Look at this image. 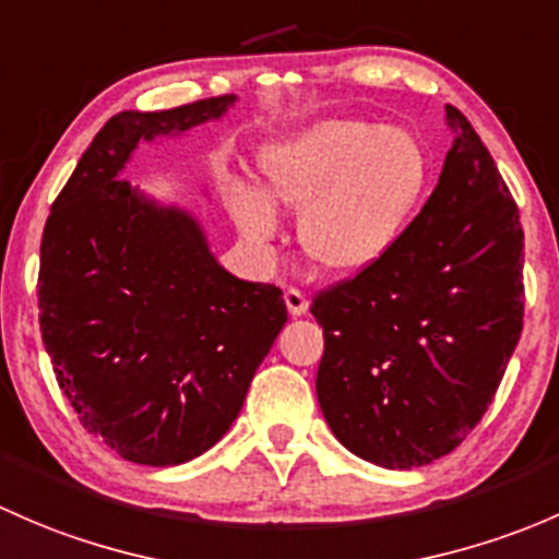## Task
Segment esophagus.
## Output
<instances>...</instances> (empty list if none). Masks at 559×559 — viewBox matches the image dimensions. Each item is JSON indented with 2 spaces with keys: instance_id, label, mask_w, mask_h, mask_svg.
I'll list each match as a JSON object with an SVG mask.
<instances>
[{
  "instance_id": "1",
  "label": "esophagus",
  "mask_w": 559,
  "mask_h": 559,
  "mask_svg": "<svg viewBox=\"0 0 559 559\" xmlns=\"http://www.w3.org/2000/svg\"><path fill=\"white\" fill-rule=\"evenodd\" d=\"M285 304H287V312H290L293 318H301V314L309 312V298L304 296L301 290H296V287L285 290Z\"/></svg>"
}]
</instances>
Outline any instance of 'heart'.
I'll list each match as a JSON object with an SVG mask.
<instances>
[{
	"mask_svg": "<svg viewBox=\"0 0 559 559\" xmlns=\"http://www.w3.org/2000/svg\"><path fill=\"white\" fill-rule=\"evenodd\" d=\"M430 153L414 131L358 118H325L258 155L261 193L231 188L241 237L266 245L274 210L298 215V245L331 277H355L395 247L430 186Z\"/></svg>",
	"mask_w": 559,
	"mask_h": 559,
	"instance_id": "b5f03b06",
	"label": "heart"
}]
</instances>
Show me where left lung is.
I'll list each match as a JSON object with an SVG mask.
<instances>
[{
	"instance_id": "left-lung-1",
	"label": "left lung",
	"mask_w": 559,
	"mask_h": 559,
	"mask_svg": "<svg viewBox=\"0 0 559 559\" xmlns=\"http://www.w3.org/2000/svg\"><path fill=\"white\" fill-rule=\"evenodd\" d=\"M444 112L454 140L419 215L377 266L312 301L322 417L382 468H419L463 444L525 314L520 210L474 126Z\"/></svg>"
}]
</instances>
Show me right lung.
<instances>
[{"label": "right lung", "instance_id": "1", "mask_svg": "<svg viewBox=\"0 0 559 559\" xmlns=\"http://www.w3.org/2000/svg\"><path fill=\"white\" fill-rule=\"evenodd\" d=\"M234 105L228 94L112 115L45 223V349L83 428L131 463L180 465L215 447L287 322L280 287L226 272L193 212L120 180L140 142Z\"/></svg>", "mask_w": 559, "mask_h": 559}]
</instances>
